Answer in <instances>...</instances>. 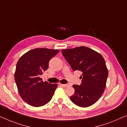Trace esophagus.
<instances>
[{"label":"esophagus","instance_id":"esophagus-1","mask_svg":"<svg viewBox=\"0 0 127 127\" xmlns=\"http://www.w3.org/2000/svg\"><path fill=\"white\" fill-rule=\"evenodd\" d=\"M62 86L64 87H68L69 86V85H67V84H62Z\"/></svg>","mask_w":127,"mask_h":127}]
</instances>
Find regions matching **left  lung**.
Segmentation results:
<instances>
[{"mask_svg": "<svg viewBox=\"0 0 127 127\" xmlns=\"http://www.w3.org/2000/svg\"><path fill=\"white\" fill-rule=\"evenodd\" d=\"M62 52L73 70L82 72L81 85L72 86L75 93L71 101L83 108L94 104L106 87L108 70L104 59L98 52L84 46L63 49Z\"/></svg>", "mask_w": 127, "mask_h": 127, "instance_id": "8db88e82", "label": "left lung"}]
</instances>
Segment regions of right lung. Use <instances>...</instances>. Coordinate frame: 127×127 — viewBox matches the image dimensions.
<instances>
[{
    "label": "right lung",
    "instance_id": "obj_1",
    "mask_svg": "<svg viewBox=\"0 0 127 127\" xmlns=\"http://www.w3.org/2000/svg\"><path fill=\"white\" fill-rule=\"evenodd\" d=\"M59 52L57 49L38 48L27 52L19 58L14 79L19 95L28 104L39 107L51 101L58 85L43 82L39 76L48 69L49 60Z\"/></svg>",
    "mask_w": 127,
    "mask_h": 127
}]
</instances>
